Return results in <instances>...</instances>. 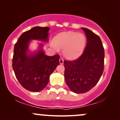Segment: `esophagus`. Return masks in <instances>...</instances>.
Wrapping results in <instances>:
<instances>
[{
	"label": "esophagus",
	"instance_id": "1",
	"mask_svg": "<svg viewBox=\"0 0 120 120\" xmlns=\"http://www.w3.org/2000/svg\"><path fill=\"white\" fill-rule=\"evenodd\" d=\"M59 62H60V64H63V63H64V60H63V59L60 57V59H59Z\"/></svg>",
	"mask_w": 120,
	"mask_h": 120
}]
</instances>
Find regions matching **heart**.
Wrapping results in <instances>:
<instances>
[{
  "label": "heart",
  "instance_id": "1",
  "mask_svg": "<svg viewBox=\"0 0 120 120\" xmlns=\"http://www.w3.org/2000/svg\"><path fill=\"white\" fill-rule=\"evenodd\" d=\"M86 44V38L84 34L69 31L57 35L51 46L56 51L64 49L63 54L66 58L75 60L82 54Z\"/></svg>",
  "mask_w": 120,
  "mask_h": 120
}]
</instances>
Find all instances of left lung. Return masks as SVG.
Masks as SVG:
<instances>
[{
  "instance_id": "left-lung-1",
  "label": "left lung",
  "mask_w": 120,
  "mask_h": 120,
  "mask_svg": "<svg viewBox=\"0 0 120 120\" xmlns=\"http://www.w3.org/2000/svg\"><path fill=\"white\" fill-rule=\"evenodd\" d=\"M81 29L87 38L83 53L75 60L64 61L66 83L76 94L90 90L99 82L104 71V51L100 37L88 29Z\"/></svg>"
}]
</instances>
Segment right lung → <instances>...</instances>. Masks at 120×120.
Wrapping results in <instances>:
<instances>
[{"label": "right lung", "instance_id": "right-lung-1", "mask_svg": "<svg viewBox=\"0 0 120 120\" xmlns=\"http://www.w3.org/2000/svg\"><path fill=\"white\" fill-rule=\"evenodd\" d=\"M49 27L35 26L19 37L14 47L12 67L17 80L23 87L31 92H39L47 86L49 76L59 65L60 56H49L39 43L38 49L29 50L31 40L49 41Z\"/></svg>", "mask_w": 120, "mask_h": 120}]
</instances>
